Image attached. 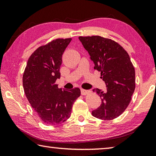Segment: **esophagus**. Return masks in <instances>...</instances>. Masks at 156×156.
Listing matches in <instances>:
<instances>
[{"label":"esophagus","mask_w":156,"mask_h":156,"mask_svg":"<svg viewBox=\"0 0 156 156\" xmlns=\"http://www.w3.org/2000/svg\"><path fill=\"white\" fill-rule=\"evenodd\" d=\"M89 93H90V91L86 90V89H81V94L82 95H86Z\"/></svg>","instance_id":"obj_1"}]
</instances>
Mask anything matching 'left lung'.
<instances>
[{
	"label": "left lung",
	"mask_w": 156,
	"mask_h": 156,
	"mask_svg": "<svg viewBox=\"0 0 156 156\" xmlns=\"http://www.w3.org/2000/svg\"><path fill=\"white\" fill-rule=\"evenodd\" d=\"M94 63V69L101 73L107 90L94 89L101 98V105L92 115L110 120L125 112L135 90V69L130 57L119 44L111 39L93 36L79 37Z\"/></svg>",
	"instance_id": "obj_1"
}]
</instances>
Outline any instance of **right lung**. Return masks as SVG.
I'll list each match as a JSON object with an SVG mask.
<instances>
[{"mask_svg":"<svg viewBox=\"0 0 156 156\" xmlns=\"http://www.w3.org/2000/svg\"><path fill=\"white\" fill-rule=\"evenodd\" d=\"M72 38H59L38 47L29 58L23 85L31 106L46 125L61 124L70 117L73 104L80 96L78 87L58 89L62 56Z\"/></svg>","mask_w":156,"mask_h":156,"instance_id":"add662e5","label":"right lung"}]
</instances>
